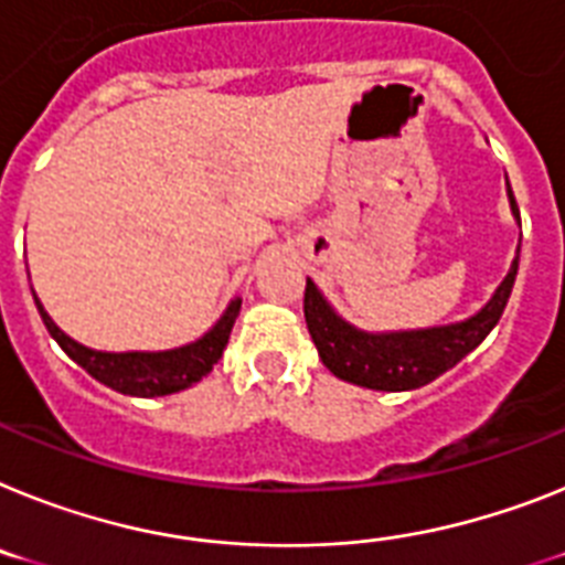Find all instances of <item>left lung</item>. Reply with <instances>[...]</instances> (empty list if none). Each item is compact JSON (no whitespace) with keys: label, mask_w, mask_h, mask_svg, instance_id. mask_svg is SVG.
<instances>
[{"label":"left lung","mask_w":565,"mask_h":565,"mask_svg":"<svg viewBox=\"0 0 565 565\" xmlns=\"http://www.w3.org/2000/svg\"><path fill=\"white\" fill-rule=\"evenodd\" d=\"M511 210L520 217L514 194L509 189ZM520 255L511 264L505 281L497 287L494 298L468 321L448 327H430V330H414V333H362L341 321L330 305H327L316 284L307 278L305 290V319L321 362L333 376L353 382V385L373 387V391H414L428 385L454 364L462 362L494 324L500 321L502 310L509 305L511 287L516 278Z\"/></svg>","instance_id":"8db88e82"}]
</instances>
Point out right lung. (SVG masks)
I'll return each instance as SVG.
<instances>
[{
    "label": "right lung",
    "instance_id": "1",
    "mask_svg": "<svg viewBox=\"0 0 565 565\" xmlns=\"http://www.w3.org/2000/svg\"><path fill=\"white\" fill-rule=\"evenodd\" d=\"M33 301H36V310H40L42 321H45L49 333L56 339V344L85 373H92L97 382H103L111 391L126 393V396H143V399L186 391L194 382H201L212 371V364H217L221 353H224L232 324H235L241 312V298H235L210 333L203 335V339L192 341V344H186V348L163 350V353H99V350L83 348L74 339H68L51 321L49 312L42 310L40 298L33 296Z\"/></svg>",
    "mask_w": 565,
    "mask_h": 565
}]
</instances>
